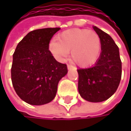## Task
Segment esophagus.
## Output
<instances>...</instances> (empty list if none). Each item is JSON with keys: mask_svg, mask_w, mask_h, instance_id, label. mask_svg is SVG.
Masks as SVG:
<instances>
[{"mask_svg": "<svg viewBox=\"0 0 131 131\" xmlns=\"http://www.w3.org/2000/svg\"><path fill=\"white\" fill-rule=\"evenodd\" d=\"M67 69L68 70H72V69H74V67L72 65H70V64H67Z\"/></svg>", "mask_w": 131, "mask_h": 131, "instance_id": "34e87169", "label": "esophagus"}]
</instances>
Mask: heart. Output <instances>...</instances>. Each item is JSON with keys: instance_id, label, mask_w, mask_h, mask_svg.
I'll use <instances>...</instances> for the list:
<instances>
[{"instance_id": "b5f03b06", "label": "heart", "mask_w": 131, "mask_h": 131, "mask_svg": "<svg viewBox=\"0 0 131 131\" xmlns=\"http://www.w3.org/2000/svg\"><path fill=\"white\" fill-rule=\"evenodd\" d=\"M101 39L94 31L70 29L58 35L50 43V51L58 60H64L70 52L73 62L80 67L94 64L101 51Z\"/></svg>"}]
</instances>
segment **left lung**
Returning a JSON list of instances; mask_svg holds the SVG:
<instances>
[{"label":"left lung","mask_w":131,"mask_h":131,"mask_svg":"<svg viewBox=\"0 0 131 131\" xmlns=\"http://www.w3.org/2000/svg\"><path fill=\"white\" fill-rule=\"evenodd\" d=\"M93 29L101 39V54L94 65L78 69V90L83 99L100 102L109 99L118 89L121 79L119 48L112 38L96 26Z\"/></svg>","instance_id":"left-lung-1"}]
</instances>
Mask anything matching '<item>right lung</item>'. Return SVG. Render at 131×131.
<instances>
[{
  "label": "right lung",
  "mask_w": 131,
  "mask_h": 131,
  "mask_svg": "<svg viewBox=\"0 0 131 131\" xmlns=\"http://www.w3.org/2000/svg\"><path fill=\"white\" fill-rule=\"evenodd\" d=\"M61 28L31 31L17 45L13 54L11 80L19 97L28 104L41 105L51 102L60 80L67 73L48 49L52 36Z\"/></svg>",
  "instance_id": "add662e5"
}]
</instances>
